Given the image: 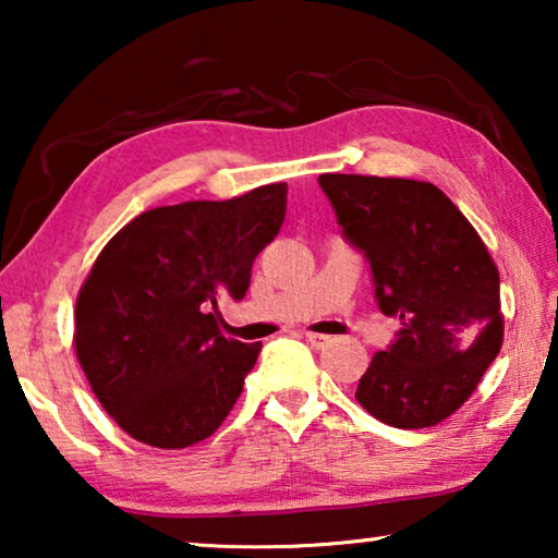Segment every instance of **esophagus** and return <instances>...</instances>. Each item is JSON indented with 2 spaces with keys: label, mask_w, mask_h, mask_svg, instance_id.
<instances>
[{
  "label": "esophagus",
  "mask_w": 558,
  "mask_h": 558,
  "mask_svg": "<svg viewBox=\"0 0 558 558\" xmlns=\"http://www.w3.org/2000/svg\"><path fill=\"white\" fill-rule=\"evenodd\" d=\"M305 339L310 344H313L315 349H323V347H327L329 342H332V337H327V335H317V332H307L305 335Z\"/></svg>",
  "instance_id": "obj_1"
}]
</instances>
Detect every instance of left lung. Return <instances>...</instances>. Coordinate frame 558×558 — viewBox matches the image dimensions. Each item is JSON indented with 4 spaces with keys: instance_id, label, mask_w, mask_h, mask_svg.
I'll return each instance as SVG.
<instances>
[{
    "instance_id": "left-lung-1",
    "label": "left lung",
    "mask_w": 558,
    "mask_h": 558,
    "mask_svg": "<svg viewBox=\"0 0 558 558\" xmlns=\"http://www.w3.org/2000/svg\"><path fill=\"white\" fill-rule=\"evenodd\" d=\"M319 186L369 260L381 313L401 323L359 379L356 401L386 426H436L470 399L502 347L495 260L436 184L319 174Z\"/></svg>"
}]
</instances>
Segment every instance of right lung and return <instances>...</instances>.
<instances>
[{
  "instance_id": "add662e5",
  "label": "right lung",
  "mask_w": 558,
  "mask_h": 558,
  "mask_svg": "<svg viewBox=\"0 0 558 558\" xmlns=\"http://www.w3.org/2000/svg\"><path fill=\"white\" fill-rule=\"evenodd\" d=\"M288 184L229 202L157 206L112 235L75 300V356L118 426L162 450L221 426L260 342L221 332V300H241L258 253L286 219Z\"/></svg>"
}]
</instances>
